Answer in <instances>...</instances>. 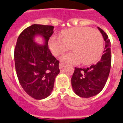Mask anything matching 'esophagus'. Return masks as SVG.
Wrapping results in <instances>:
<instances>
[{"instance_id":"esophagus-1","label":"esophagus","mask_w":123,"mask_h":123,"mask_svg":"<svg viewBox=\"0 0 123 123\" xmlns=\"http://www.w3.org/2000/svg\"><path fill=\"white\" fill-rule=\"evenodd\" d=\"M65 64L64 63H63L60 62V64H59V68H60V69H62L63 67H64Z\"/></svg>"}]
</instances>
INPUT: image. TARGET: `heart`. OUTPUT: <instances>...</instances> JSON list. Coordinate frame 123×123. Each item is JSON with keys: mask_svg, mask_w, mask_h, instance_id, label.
Segmentation results:
<instances>
[{"mask_svg": "<svg viewBox=\"0 0 123 123\" xmlns=\"http://www.w3.org/2000/svg\"><path fill=\"white\" fill-rule=\"evenodd\" d=\"M62 38L53 36L49 47L55 56L62 55L70 47L73 52L61 57L62 62L84 65L97 62L104 49V39L100 32L89 27H74L61 32Z\"/></svg>", "mask_w": 123, "mask_h": 123, "instance_id": "obj_1", "label": "heart"}]
</instances>
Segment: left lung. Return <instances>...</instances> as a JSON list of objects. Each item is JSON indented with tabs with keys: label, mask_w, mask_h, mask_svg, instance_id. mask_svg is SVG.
Wrapping results in <instances>:
<instances>
[{
	"label": "left lung",
	"mask_w": 123,
	"mask_h": 123,
	"mask_svg": "<svg viewBox=\"0 0 123 123\" xmlns=\"http://www.w3.org/2000/svg\"><path fill=\"white\" fill-rule=\"evenodd\" d=\"M98 29L105 43L104 55L97 64L84 68L75 67L71 79L74 91L82 98H89L98 94L105 85L111 70V41L104 30L99 27Z\"/></svg>",
	"instance_id": "left-lung-1"
}]
</instances>
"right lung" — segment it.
<instances>
[{
    "instance_id": "right-lung-1",
    "label": "right lung",
    "mask_w": 123,
    "mask_h": 123,
    "mask_svg": "<svg viewBox=\"0 0 123 123\" xmlns=\"http://www.w3.org/2000/svg\"><path fill=\"white\" fill-rule=\"evenodd\" d=\"M54 26L34 24L25 28L18 38L14 49L16 74L24 91L32 98L41 100L49 97L55 80L60 73L59 61L48 48V41ZM41 36L44 44L35 43V37Z\"/></svg>"
}]
</instances>
